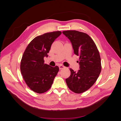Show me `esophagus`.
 Wrapping results in <instances>:
<instances>
[{"label":"esophagus","mask_w":121,"mask_h":121,"mask_svg":"<svg viewBox=\"0 0 121 121\" xmlns=\"http://www.w3.org/2000/svg\"><path fill=\"white\" fill-rule=\"evenodd\" d=\"M65 68V66H64V65H59V69H64V68Z\"/></svg>","instance_id":"34e87169"}]
</instances>
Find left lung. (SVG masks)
<instances>
[{
    "mask_svg": "<svg viewBox=\"0 0 121 121\" xmlns=\"http://www.w3.org/2000/svg\"><path fill=\"white\" fill-rule=\"evenodd\" d=\"M70 40L74 53L80 56V69H69L71 75L65 79L69 88L76 93L89 89L96 82L101 70L99 52L93 40L85 33L75 30L63 31Z\"/></svg>",
    "mask_w": 121,
    "mask_h": 121,
    "instance_id": "left-lung-1",
    "label": "left lung"
}]
</instances>
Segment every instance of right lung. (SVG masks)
I'll return each instance as SVG.
<instances>
[{"label": "right lung", "instance_id": "1", "mask_svg": "<svg viewBox=\"0 0 121 121\" xmlns=\"http://www.w3.org/2000/svg\"><path fill=\"white\" fill-rule=\"evenodd\" d=\"M61 34L60 31H54L37 36L24 52L21 61V74L28 86L36 93L48 91L59 71L57 66L45 64L44 57L48 56L52 43Z\"/></svg>", "mask_w": 121, "mask_h": 121}]
</instances>
